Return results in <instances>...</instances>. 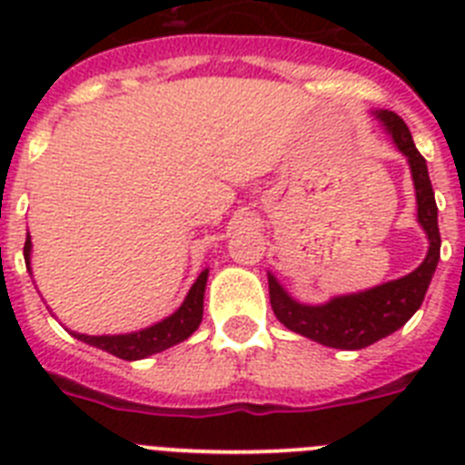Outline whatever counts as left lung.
<instances>
[{
  "label": "left lung",
  "instance_id": "obj_1",
  "mask_svg": "<svg viewBox=\"0 0 465 465\" xmlns=\"http://www.w3.org/2000/svg\"><path fill=\"white\" fill-rule=\"evenodd\" d=\"M375 116L391 134L396 149L408 158L412 172L414 195H417V221L429 237V253L417 270L401 279H391L359 293L335 295L322 305L298 302L283 289L272 272H268L270 305L274 316L289 331L305 335L323 347L332 349H363L375 344L402 328L421 307L429 283L440 261V230H438V204L429 179L424 155L419 153L408 125L393 111L380 109Z\"/></svg>",
  "mask_w": 465,
  "mask_h": 465
}]
</instances>
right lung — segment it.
<instances>
[{
    "instance_id": "right-lung-1",
    "label": "right lung",
    "mask_w": 465,
    "mask_h": 465,
    "mask_svg": "<svg viewBox=\"0 0 465 465\" xmlns=\"http://www.w3.org/2000/svg\"><path fill=\"white\" fill-rule=\"evenodd\" d=\"M25 265H27V272L32 274V237L27 232V240H25ZM207 277L209 268H204L200 272V277L195 279V283L191 286L188 295L183 298L182 307L170 314L163 322L153 323L149 328H142V331L134 332H123V335H85V332H74L69 331L76 340L90 344V347H97L102 351H109V354L118 356L123 361H139L149 359V356L158 354V351H165V349L174 347V344L183 342L197 331L200 322H203V305H204V289H207Z\"/></svg>"
}]
</instances>
